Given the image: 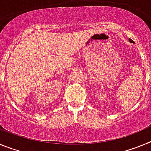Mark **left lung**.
I'll use <instances>...</instances> for the list:
<instances>
[{
    "mask_svg": "<svg viewBox=\"0 0 151 151\" xmlns=\"http://www.w3.org/2000/svg\"><path fill=\"white\" fill-rule=\"evenodd\" d=\"M129 42H132V43H134V41H133L132 39H130V38H129Z\"/></svg>",
    "mask_w": 151,
    "mask_h": 151,
    "instance_id": "1",
    "label": "left lung"
}]
</instances>
